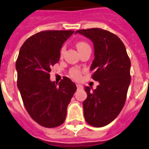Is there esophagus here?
Here are the masks:
<instances>
[{
  "mask_svg": "<svg viewBox=\"0 0 149 149\" xmlns=\"http://www.w3.org/2000/svg\"><path fill=\"white\" fill-rule=\"evenodd\" d=\"M76 86H77V89H82V88H83V86H82V85H81V84H76Z\"/></svg>",
  "mask_w": 149,
  "mask_h": 149,
  "instance_id": "34e87169",
  "label": "esophagus"
}]
</instances>
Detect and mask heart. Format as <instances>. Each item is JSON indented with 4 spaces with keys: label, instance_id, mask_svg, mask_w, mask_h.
I'll return each instance as SVG.
<instances>
[{
    "label": "heart",
    "instance_id": "heart-1",
    "mask_svg": "<svg viewBox=\"0 0 149 149\" xmlns=\"http://www.w3.org/2000/svg\"><path fill=\"white\" fill-rule=\"evenodd\" d=\"M90 47V46H89L86 42L81 41L77 44V49H78V51H80V50L84 49V48L86 47ZM65 50V47H63L61 49V55H62V54L64 53ZM80 74H81L80 73V71L78 69H77V68H73V69H72V71H71V75H72L74 78H78V77H80Z\"/></svg>",
    "mask_w": 149,
    "mask_h": 149
}]
</instances>
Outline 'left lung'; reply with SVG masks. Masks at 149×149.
Returning a JSON list of instances; mask_svg holds the SVG:
<instances>
[{"instance_id": "obj_1", "label": "left lung", "mask_w": 149, "mask_h": 149, "mask_svg": "<svg viewBox=\"0 0 149 149\" xmlns=\"http://www.w3.org/2000/svg\"><path fill=\"white\" fill-rule=\"evenodd\" d=\"M93 44L94 59L90 71L100 84L96 89L85 87L87 99L84 114L90 125L102 127L118 117L124 107L130 84V60L124 44L117 35L101 29L78 30Z\"/></svg>"}]
</instances>
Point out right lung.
Wrapping results in <instances>:
<instances>
[{"label":"right lung","mask_w":149,"mask_h":149,"mask_svg":"<svg viewBox=\"0 0 149 149\" xmlns=\"http://www.w3.org/2000/svg\"><path fill=\"white\" fill-rule=\"evenodd\" d=\"M74 31L37 33L20 48L16 62L17 87L33 120L45 127L63 124L67 107L77 87L67 77L59 84L49 79L51 67L59 61L60 49Z\"/></svg>","instance_id":"add662e5"}]
</instances>
